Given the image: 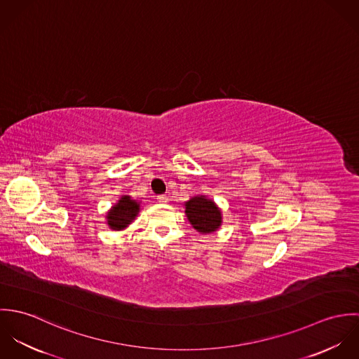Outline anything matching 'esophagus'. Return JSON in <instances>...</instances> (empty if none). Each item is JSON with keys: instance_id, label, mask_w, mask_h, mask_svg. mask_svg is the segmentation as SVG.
<instances>
[{"instance_id": "obj_1", "label": "esophagus", "mask_w": 359, "mask_h": 359, "mask_svg": "<svg viewBox=\"0 0 359 359\" xmlns=\"http://www.w3.org/2000/svg\"><path fill=\"white\" fill-rule=\"evenodd\" d=\"M157 202L161 205H165V203H168V198L165 195H160V196H157Z\"/></svg>"}]
</instances>
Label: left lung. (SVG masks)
I'll return each mask as SVG.
<instances>
[{
    "label": "left lung",
    "instance_id": "left-lung-1",
    "mask_svg": "<svg viewBox=\"0 0 359 359\" xmlns=\"http://www.w3.org/2000/svg\"><path fill=\"white\" fill-rule=\"evenodd\" d=\"M185 205V215L192 225L202 235L217 232L222 225V211L217 203L205 195L192 196Z\"/></svg>",
    "mask_w": 359,
    "mask_h": 359
}]
</instances>
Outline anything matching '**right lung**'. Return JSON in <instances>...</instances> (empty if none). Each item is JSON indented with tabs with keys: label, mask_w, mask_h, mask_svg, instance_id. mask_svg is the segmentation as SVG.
<instances>
[{
	"label": "right lung",
	"mask_w": 359,
	"mask_h": 359,
	"mask_svg": "<svg viewBox=\"0 0 359 359\" xmlns=\"http://www.w3.org/2000/svg\"><path fill=\"white\" fill-rule=\"evenodd\" d=\"M142 202L131 198L130 195H123L117 203L110 207L106 212V224L111 231L126 229L138 217Z\"/></svg>",
	"instance_id": "obj_1"
}]
</instances>
